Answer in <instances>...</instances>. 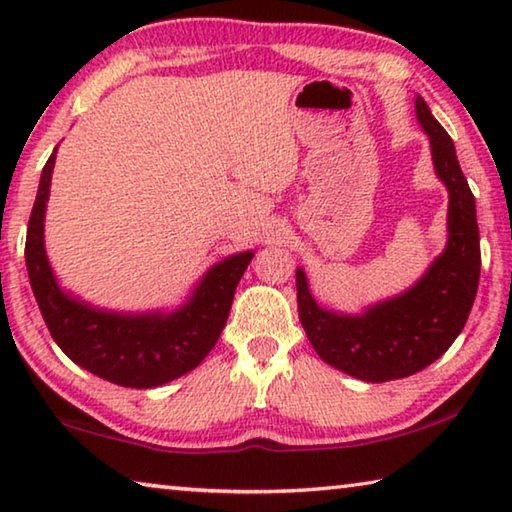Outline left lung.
I'll return each instance as SVG.
<instances>
[{"label":"left lung","instance_id":"8db88e82","mask_svg":"<svg viewBox=\"0 0 512 512\" xmlns=\"http://www.w3.org/2000/svg\"><path fill=\"white\" fill-rule=\"evenodd\" d=\"M415 115L429 135L433 167L449 192V237L443 253L409 291L357 316L318 307L305 271H296L300 323L318 357L372 384L404 379L443 357L463 332L479 289L481 246L470 185L452 137L422 97L415 99Z\"/></svg>","mask_w":512,"mask_h":512}]
</instances>
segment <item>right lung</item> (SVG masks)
<instances>
[{
	"mask_svg": "<svg viewBox=\"0 0 512 512\" xmlns=\"http://www.w3.org/2000/svg\"><path fill=\"white\" fill-rule=\"evenodd\" d=\"M56 149L42 169L27 230L29 282L51 336L69 359L126 388H153L194 370L210 352L228 320L241 275L253 250L225 257L196 284L176 311L119 314L76 300L58 287L45 253V210Z\"/></svg>",
	"mask_w": 512,
	"mask_h": 512,
	"instance_id": "1",
	"label": "right lung"
}]
</instances>
